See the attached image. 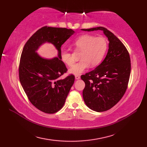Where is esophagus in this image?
<instances>
[{
	"mask_svg": "<svg viewBox=\"0 0 147 147\" xmlns=\"http://www.w3.org/2000/svg\"><path fill=\"white\" fill-rule=\"evenodd\" d=\"M75 77L76 80H79L80 78V75H75Z\"/></svg>",
	"mask_w": 147,
	"mask_h": 147,
	"instance_id": "obj_1",
	"label": "esophagus"
}]
</instances>
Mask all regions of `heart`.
I'll use <instances>...</instances> for the list:
<instances>
[{
	"label": "heart",
	"mask_w": 147,
	"mask_h": 147,
	"mask_svg": "<svg viewBox=\"0 0 147 147\" xmlns=\"http://www.w3.org/2000/svg\"><path fill=\"white\" fill-rule=\"evenodd\" d=\"M75 50L81 51V60L69 69L72 74L78 75L83 73L90 65L94 67L98 65L104 59L108 48V42L104 37H94L91 35H83L79 37L72 43ZM61 59L65 64L71 66L74 60L71 53L63 51L61 53Z\"/></svg>",
	"instance_id": "b5f03b06"
}]
</instances>
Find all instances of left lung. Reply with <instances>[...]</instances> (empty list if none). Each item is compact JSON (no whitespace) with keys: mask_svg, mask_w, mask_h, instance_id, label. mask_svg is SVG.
<instances>
[{"mask_svg":"<svg viewBox=\"0 0 147 147\" xmlns=\"http://www.w3.org/2000/svg\"><path fill=\"white\" fill-rule=\"evenodd\" d=\"M81 30H102L109 41L104 60L94 70L81 76L85 83L83 97L86 105L96 112H104L116 105L126 91L131 74L130 56L123 43L106 28Z\"/></svg>","mask_w":147,"mask_h":147,"instance_id":"left-lung-1","label":"left lung"}]
</instances>
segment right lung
I'll return each mask as SVG.
<instances>
[{
  "label": "right lung",
  "mask_w": 147,
  "mask_h": 147,
  "mask_svg": "<svg viewBox=\"0 0 147 147\" xmlns=\"http://www.w3.org/2000/svg\"><path fill=\"white\" fill-rule=\"evenodd\" d=\"M75 31L71 29L45 26L35 32L26 43L21 53L20 81L30 102L46 113H55L64 106L75 77L59 78L67 70L61 60V47ZM46 42L53 45L58 56L51 59L40 56L36 51Z\"/></svg>",
  "instance_id": "obj_1"
}]
</instances>
